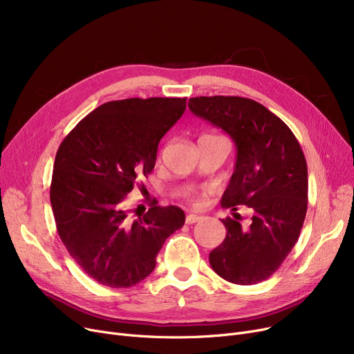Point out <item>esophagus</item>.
I'll return each instance as SVG.
<instances>
[{"mask_svg": "<svg viewBox=\"0 0 354 354\" xmlns=\"http://www.w3.org/2000/svg\"><path fill=\"white\" fill-rule=\"evenodd\" d=\"M199 219H201V216H199V215L188 214V215H187V218H185V222H187L188 225H191V224H195V222H198Z\"/></svg>", "mask_w": 354, "mask_h": 354, "instance_id": "esophagus-1", "label": "esophagus"}]
</instances>
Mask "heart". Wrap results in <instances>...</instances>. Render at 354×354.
Segmentation results:
<instances>
[{"label": "heart", "mask_w": 354, "mask_h": 354, "mask_svg": "<svg viewBox=\"0 0 354 354\" xmlns=\"http://www.w3.org/2000/svg\"><path fill=\"white\" fill-rule=\"evenodd\" d=\"M183 196L187 198V201H189L191 203H195V205H198V203L201 202V194L196 189H194V188L188 189L187 192L183 194Z\"/></svg>", "instance_id": "obj_1"}]
</instances>
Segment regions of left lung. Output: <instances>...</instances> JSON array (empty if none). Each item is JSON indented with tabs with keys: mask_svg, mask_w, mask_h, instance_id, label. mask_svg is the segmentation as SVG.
Segmentation results:
<instances>
[{
	"mask_svg": "<svg viewBox=\"0 0 354 354\" xmlns=\"http://www.w3.org/2000/svg\"><path fill=\"white\" fill-rule=\"evenodd\" d=\"M192 113L224 130L236 147L235 169L222 195V208L247 205L250 227L225 218L227 236L209 252V264L224 280L261 283L283 264L299 239L307 212V163L290 127L251 99L201 96Z\"/></svg>",
	"mask_w": 354,
	"mask_h": 354,
	"instance_id": "1",
	"label": "left lung"
}]
</instances>
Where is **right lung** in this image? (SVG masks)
Returning <instances> with one entry per match:
<instances>
[{
	"label": "right lung",
	"instance_id": "1",
	"mask_svg": "<svg viewBox=\"0 0 354 354\" xmlns=\"http://www.w3.org/2000/svg\"><path fill=\"white\" fill-rule=\"evenodd\" d=\"M187 99L107 102L62 142L50 187L59 235L74 261L99 284L126 288L151 274L166 238L185 224L178 207L130 218L126 196L152 172L158 145L183 115Z\"/></svg>",
	"mask_w": 354,
	"mask_h": 354
}]
</instances>
